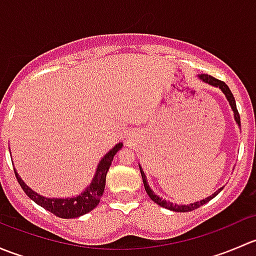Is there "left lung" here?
<instances>
[{
    "mask_svg": "<svg viewBox=\"0 0 256 256\" xmlns=\"http://www.w3.org/2000/svg\"><path fill=\"white\" fill-rule=\"evenodd\" d=\"M200 78L202 79L204 82H208V84L213 85V86H218L219 89H220L222 92H223L224 94H226V99H228L229 104H230L232 109H233V112H234V118H236V124H238V125L240 126V115H239V112H238V109H236V99H234L233 94H232V92H230V89H229V88H228V85H226L224 82H222V80H218V79L214 78V76H208V74H200ZM140 172H141V176H142L144 190H146V193H147V194H148V197L151 198V200H154V203H157V204L161 206V207L170 209V210H174V212H192V210H194V209H197V208L202 207V206H204L206 203H208L210 200H213V198L216 197V196L218 194V193L220 192L222 190H223V188H220V190H216V192L214 193V194H212L210 197L206 198V200H200V202L190 203V204H187V206H182V204L178 206V204H174V203H171V202H167V200H161V198H160L158 196L154 194V193L152 192L151 188L148 187V184H147L146 176H144V172L142 171V168H141V166H140Z\"/></svg>",
    "mask_w": 256,
    "mask_h": 256,
    "instance_id": "8db88e82",
    "label": "left lung"
}]
</instances>
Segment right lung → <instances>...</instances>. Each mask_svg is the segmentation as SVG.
I'll return each instance as SVG.
<instances>
[{"mask_svg": "<svg viewBox=\"0 0 256 256\" xmlns=\"http://www.w3.org/2000/svg\"><path fill=\"white\" fill-rule=\"evenodd\" d=\"M121 147H122V144H118L114 148L110 150V152H108L106 156H104V158L100 161L99 166H98L94 180H92L89 187L85 190V192H82L78 197L66 198V200L64 198H59L58 200V198L42 197V196L37 194L34 190H30L28 186H26V183L18 176L16 170H14V174H16L18 183L22 187V190H24L26 194L30 200H34L37 204H40V207L47 209V210L53 213L54 216H59V218H78L80 216L89 213L90 210H92L99 204L100 198L102 197V193H104L108 171H109L114 156Z\"/></svg>", "mask_w": 256, "mask_h": 256, "instance_id": "right-lung-1", "label": "right lung"}]
</instances>
